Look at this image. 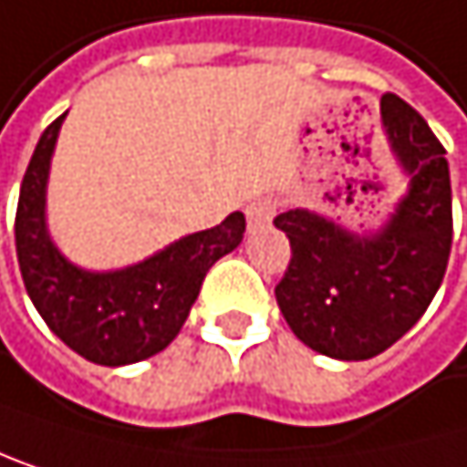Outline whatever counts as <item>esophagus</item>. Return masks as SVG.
Wrapping results in <instances>:
<instances>
[{
    "instance_id": "esophagus-1",
    "label": "esophagus",
    "mask_w": 467,
    "mask_h": 467,
    "mask_svg": "<svg viewBox=\"0 0 467 467\" xmlns=\"http://www.w3.org/2000/svg\"><path fill=\"white\" fill-rule=\"evenodd\" d=\"M275 213H277V202L268 199V195H263V199H254L246 207V221H249L252 229H257V226H265L268 221H272Z\"/></svg>"
}]
</instances>
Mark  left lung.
Segmentation results:
<instances>
[{"label":"left lung","instance_id":"left-lung-1","mask_svg":"<svg viewBox=\"0 0 467 467\" xmlns=\"http://www.w3.org/2000/svg\"><path fill=\"white\" fill-rule=\"evenodd\" d=\"M381 117L409 192L379 235H353L308 210L275 218L291 244L277 305L311 350L364 361L392 348L431 305L451 254V176L429 122L398 95Z\"/></svg>","mask_w":467,"mask_h":467}]
</instances>
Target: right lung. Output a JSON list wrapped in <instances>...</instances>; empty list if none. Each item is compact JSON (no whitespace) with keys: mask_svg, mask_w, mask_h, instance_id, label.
I'll list each match as a JSON object with an SVG mask.
<instances>
[{"mask_svg":"<svg viewBox=\"0 0 467 467\" xmlns=\"http://www.w3.org/2000/svg\"><path fill=\"white\" fill-rule=\"evenodd\" d=\"M64 117L44 129L22 179L16 207L22 280L47 327L78 356L103 367L134 364L165 350L179 336L213 263L244 241L246 218L232 213L218 226L119 272H83L52 246L44 223L49 156Z\"/></svg>","mask_w":467,"mask_h":467,"instance_id":"1","label":"right lung"}]
</instances>
